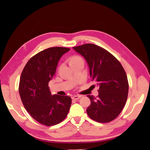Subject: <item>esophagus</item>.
Wrapping results in <instances>:
<instances>
[{
  "mask_svg": "<svg viewBox=\"0 0 150 150\" xmlns=\"http://www.w3.org/2000/svg\"><path fill=\"white\" fill-rule=\"evenodd\" d=\"M81 98V96H79V95H74V96H72V99H75V100H77V99H78Z\"/></svg>",
  "mask_w": 150,
  "mask_h": 150,
  "instance_id": "34e87169",
  "label": "esophagus"
}]
</instances>
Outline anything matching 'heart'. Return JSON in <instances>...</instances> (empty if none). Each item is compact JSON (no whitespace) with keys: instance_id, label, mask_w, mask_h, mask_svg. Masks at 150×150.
<instances>
[{"instance_id":"b5f03b06","label":"heart","mask_w":150,"mask_h":150,"mask_svg":"<svg viewBox=\"0 0 150 150\" xmlns=\"http://www.w3.org/2000/svg\"><path fill=\"white\" fill-rule=\"evenodd\" d=\"M80 60H83V59L81 58V57H79V56H74V57H72V58H71V61H70V63H71V62H75V61H80Z\"/></svg>"}]
</instances>
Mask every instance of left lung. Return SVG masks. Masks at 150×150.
<instances>
[{"label": "left lung", "mask_w": 150, "mask_h": 150, "mask_svg": "<svg viewBox=\"0 0 150 150\" xmlns=\"http://www.w3.org/2000/svg\"><path fill=\"white\" fill-rule=\"evenodd\" d=\"M72 48L87 61L91 80L99 87L97 98L88 95L91 100L88 115L99 122L112 121L122 111L128 98L129 85L124 68L114 56L97 45Z\"/></svg>", "instance_id": "1"}]
</instances>
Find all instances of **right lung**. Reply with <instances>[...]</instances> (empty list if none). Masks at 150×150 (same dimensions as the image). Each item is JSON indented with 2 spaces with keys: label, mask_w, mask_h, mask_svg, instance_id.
<instances>
[{
  "label": "right lung",
  "mask_w": 150,
  "mask_h": 150,
  "mask_svg": "<svg viewBox=\"0 0 150 150\" xmlns=\"http://www.w3.org/2000/svg\"><path fill=\"white\" fill-rule=\"evenodd\" d=\"M69 50L62 47L43 50L30 59L22 72L19 86L22 102L30 115L42 125L60 123L69 112L71 97L52 95L48 84L59 61Z\"/></svg>",
  "instance_id": "add662e5"
}]
</instances>
